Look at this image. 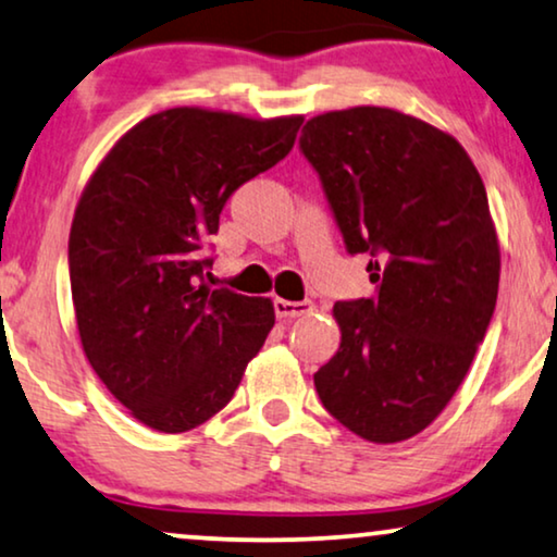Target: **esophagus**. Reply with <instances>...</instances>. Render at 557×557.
I'll return each instance as SVG.
<instances>
[{
    "mask_svg": "<svg viewBox=\"0 0 557 557\" xmlns=\"http://www.w3.org/2000/svg\"><path fill=\"white\" fill-rule=\"evenodd\" d=\"M273 309H276L278 319H296L311 311L309 301H288V299H273Z\"/></svg>",
    "mask_w": 557,
    "mask_h": 557,
    "instance_id": "1",
    "label": "esophagus"
}]
</instances>
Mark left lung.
<instances>
[{
    "label": "left lung",
    "instance_id": "1",
    "mask_svg": "<svg viewBox=\"0 0 557 557\" xmlns=\"http://www.w3.org/2000/svg\"><path fill=\"white\" fill-rule=\"evenodd\" d=\"M299 147L370 299L337 301L342 342L314 375L322 406L372 444L436 421L492 322L499 240L474 162L451 134L380 106L319 113Z\"/></svg>",
    "mask_w": 557,
    "mask_h": 557
}]
</instances>
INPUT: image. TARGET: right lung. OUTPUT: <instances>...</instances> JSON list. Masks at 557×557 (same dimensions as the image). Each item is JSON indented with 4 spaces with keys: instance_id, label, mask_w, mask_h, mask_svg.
I'll return each mask as SVG.
<instances>
[{
    "instance_id": "right-lung-1",
    "label": "right lung",
    "mask_w": 557,
    "mask_h": 557,
    "mask_svg": "<svg viewBox=\"0 0 557 557\" xmlns=\"http://www.w3.org/2000/svg\"><path fill=\"white\" fill-rule=\"evenodd\" d=\"M301 121L166 109L128 128L83 189L67 240L81 345L149 429L182 433L223 410L276 322L271 299L205 284L200 250Z\"/></svg>"
}]
</instances>
